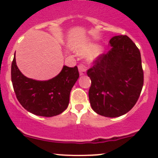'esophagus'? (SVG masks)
<instances>
[{
  "label": "esophagus",
  "instance_id": "34e87169",
  "mask_svg": "<svg viewBox=\"0 0 158 158\" xmlns=\"http://www.w3.org/2000/svg\"><path fill=\"white\" fill-rule=\"evenodd\" d=\"M79 72L80 76H83V75H85V73H86V69H85V65L83 64L79 65Z\"/></svg>",
  "mask_w": 158,
  "mask_h": 158
}]
</instances>
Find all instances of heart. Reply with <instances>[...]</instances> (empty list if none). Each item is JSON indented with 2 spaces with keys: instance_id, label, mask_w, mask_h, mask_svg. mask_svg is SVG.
Returning <instances> with one entry per match:
<instances>
[{
  "instance_id": "b5f03b06",
  "label": "heart",
  "mask_w": 158,
  "mask_h": 158,
  "mask_svg": "<svg viewBox=\"0 0 158 158\" xmlns=\"http://www.w3.org/2000/svg\"><path fill=\"white\" fill-rule=\"evenodd\" d=\"M80 52L82 54H91V56L89 60L91 61H93L95 59L99 57L102 54L103 49L102 48H98V45L95 44H90L87 45L86 47H84L83 49H81Z\"/></svg>"
}]
</instances>
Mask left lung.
<instances>
[{"label":"left lung","instance_id":"obj_1","mask_svg":"<svg viewBox=\"0 0 158 158\" xmlns=\"http://www.w3.org/2000/svg\"><path fill=\"white\" fill-rule=\"evenodd\" d=\"M111 49L102 54L88 69L91 79L89 98L100 115L119 117L134 107L144 84L141 52L126 35L113 36Z\"/></svg>","mask_w":158,"mask_h":158}]
</instances>
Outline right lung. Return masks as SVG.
<instances>
[{"instance_id": "add662e5", "label": "right lung", "mask_w": 158, "mask_h": 158, "mask_svg": "<svg viewBox=\"0 0 158 158\" xmlns=\"http://www.w3.org/2000/svg\"><path fill=\"white\" fill-rule=\"evenodd\" d=\"M79 76L77 66H63L52 79L38 81L20 71L15 55L11 64V81L17 100L27 111L44 117L58 115L67 109L70 92Z\"/></svg>"}]
</instances>
